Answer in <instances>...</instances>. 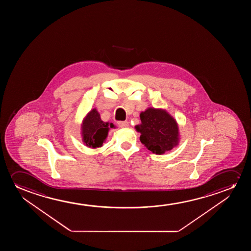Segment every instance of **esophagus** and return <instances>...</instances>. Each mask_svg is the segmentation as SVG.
<instances>
[{"label": "esophagus", "instance_id": "obj_1", "mask_svg": "<svg viewBox=\"0 0 251 251\" xmlns=\"http://www.w3.org/2000/svg\"><path fill=\"white\" fill-rule=\"evenodd\" d=\"M118 125L120 127H128V122L127 121H124V122H118Z\"/></svg>", "mask_w": 251, "mask_h": 251}]
</instances>
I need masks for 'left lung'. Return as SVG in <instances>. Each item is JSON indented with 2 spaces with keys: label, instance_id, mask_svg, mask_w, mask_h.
Returning <instances> with one entry per match:
<instances>
[{
  "label": "left lung",
  "instance_id": "left-lung-1",
  "mask_svg": "<svg viewBox=\"0 0 251 251\" xmlns=\"http://www.w3.org/2000/svg\"><path fill=\"white\" fill-rule=\"evenodd\" d=\"M140 117L141 124L134 128L141 133V143L152 153L164 154L178 146L181 139L178 124L167 110L148 107Z\"/></svg>",
  "mask_w": 251,
  "mask_h": 251
}]
</instances>
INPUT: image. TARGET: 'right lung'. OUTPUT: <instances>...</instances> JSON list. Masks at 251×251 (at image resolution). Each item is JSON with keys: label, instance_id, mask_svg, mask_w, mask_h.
<instances>
[{"label": "right lung", "instance_id": "right-lung-1", "mask_svg": "<svg viewBox=\"0 0 251 251\" xmlns=\"http://www.w3.org/2000/svg\"><path fill=\"white\" fill-rule=\"evenodd\" d=\"M116 126L110 122H103L96 108H93L83 118L80 134L83 144L93 149L101 148L106 141L110 128Z\"/></svg>", "mask_w": 251, "mask_h": 251}]
</instances>
